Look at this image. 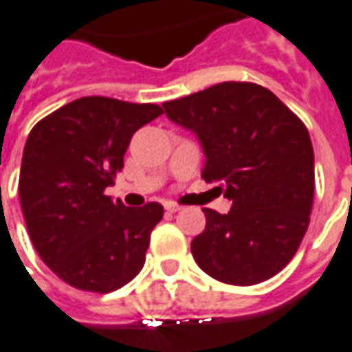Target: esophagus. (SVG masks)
Here are the masks:
<instances>
[{"label":"esophagus","instance_id":"34e87169","mask_svg":"<svg viewBox=\"0 0 352 352\" xmlns=\"http://www.w3.org/2000/svg\"><path fill=\"white\" fill-rule=\"evenodd\" d=\"M164 208H166V211H169V213H177V211H181V206H179V204H173V201H168Z\"/></svg>","mask_w":352,"mask_h":352}]
</instances>
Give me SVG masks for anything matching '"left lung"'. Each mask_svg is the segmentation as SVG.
I'll use <instances>...</instances> for the list:
<instances>
[{
    "mask_svg": "<svg viewBox=\"0 0 352 352\" xmlns=\"http://www.w3.org/2000/svg\"><path fill=\"white\" fill-rule=\"evenodd\" d=\"M173 124L201 144L206 183L232 200L228 213L204 208L206 228L190 244L211 278L253 286L294 259L314 198V152L305 124L257 83L223 82L164 102Z\"/></svg>",
    "mask_w": 352,
    "mask_h": 352,
    "instance_id": "8db88e82",
    "label": "left lung"
}]
</instances>
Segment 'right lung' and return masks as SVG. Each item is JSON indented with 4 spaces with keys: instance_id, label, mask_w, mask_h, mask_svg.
Returning <instances> with one entry per match:
<instances>
[{
    "instance_id": "add662e5",
    "label": "right lung",
    "mask_w": 352,
    "mask_h": 352,
    "mask_svg": "<svg viewBox=\"0 0 352 352\" xmlns=\"http://www.w3.org/2000/svg\"><path fill=\"white\" fill-rule=\"evenodd\" d=\"M162 112L158 104L82 97L28 135L19 179L22 213L41 261L66 284L108 294L141 272L164 208L158 201L125 208L104 188L124 168L135 131Z\"/></svg>"
}]
</instances>
